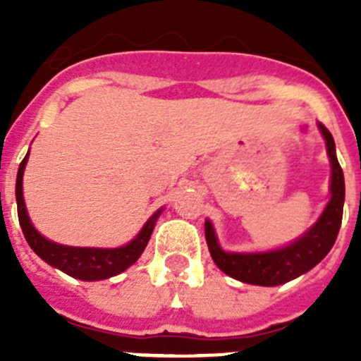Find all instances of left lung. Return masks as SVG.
Returning a JSON list of instances; mask_svg holds the SVG:
<instances>
[{"instance_id": "1", "label": "left lung", "mask_w": 361, "mask_h": 361, "mask_svg": "<svg viewBox=\"0 0 361 361\" xmlns=\"http://www.w3.org/2000/svg\"><path fill=\"white\" fill-rule=\"evenodd\" d=\"M318 130L324 137L327 157L331 162V199L325 204L324 212L318 216L317 222L307 231L279 250L238 253V251L222 250L212 220L206 219L204 231H206L209 255L216 267L231 279L244 283H253V286H264V288L282 286L289 280L298 279L300 275H304L317 264H320L334 245L340 226H342L345 180H343V171L336 159L333 135L320 123H318Z\"/></svg>"}]
</instances>
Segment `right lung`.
Masks as SVG:
<instances>
[{"label": "right lung", "mask_w": 361, "mask_h": 361, "mask_svg": "<svg viewBox=\"0 0 361 361\" xmlns=\"http://www.w3.org/2000/svg\"><path fill=\"white\" fill-rule=\"evenodd\" d=\"M28 153H30V149H28ZM28 153L19 164L18 178H16V202H18L19 226L23 229V235L32 251L39 258H43L49 266L63 271L72 279L85 280V282L106 280L133 266L142 255V251L146 250L153 228L157 224V219L164 208L157 209L146 220V224L142 226L141 231L137 233L135 238H132L128 244L119 245V247H75V245L57 244V242L43 237L34 228L30 216H28L27 206H25L23 173L28 161Z\"/></svg>", "instance_id": "add662e5"}]
</instances>
